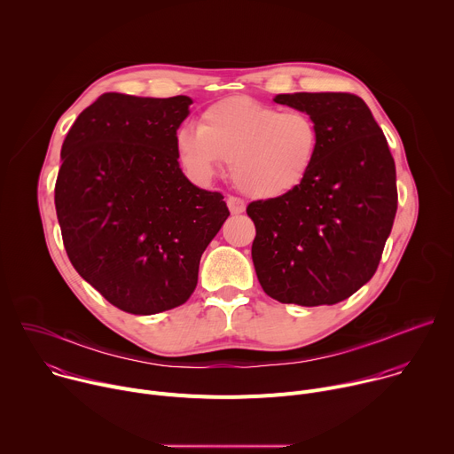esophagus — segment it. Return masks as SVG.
Instances as JSON below:
<instances>
[{
    "mask_svg": "<svg viewBox=\"0 0 454 454\" xmlns=\"http://www.w3.org/2000/svg\"><path fill=\"white\" fill-rule=\"evenodd\" d=\"M226 205H228V208H230V212L233 215H239V214H242L246 210V203L242 200H239V198H233V196H230L226 200Z\"/></svg>",
    "mask_w": 454,
    "mask_h": 454,
    "instance_id": "esophagus-1",
    "label": "esophagus"
}]
</instances>
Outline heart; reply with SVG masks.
<instances>
[{"instance_id":"obj_1","label":"heart","mask_w":454,"mask_h":454,"mask_svg":"<svg viewBox=\"0 0 454 454\" xmlns=\"http://www.w3.org/2000/svg\"><path fill=\"white\" fill-rule=\"evenodd\" d=\"M319 140L317 123L307 113L237 95L208 106L200 129H179L174 144L193 179L212 181L231 163L235 184L249 198L280 200L312 172Z\"/></svg>"}]
</instances>
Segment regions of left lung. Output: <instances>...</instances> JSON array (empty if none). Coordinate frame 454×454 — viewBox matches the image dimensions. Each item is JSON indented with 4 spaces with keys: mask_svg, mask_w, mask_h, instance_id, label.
<instances>
[{
    "mask_svg": "<svg viewBox=\"0 0 454 454\" xmlns=\"http://www.w3.org/2000/svg\"><path fill=\"white\" fill-rule=\"evenodd\" d=\"M275 102L307 113L321 140L312 172L294 192L247 205L254 273L282 303L333 305L379 266L397 212L395 161L356 95L286 93Z\"/></svg>",
    "mask_w": 454,
    "mask_h": 454,
    "instance_id": "1",
    "label": "left lung"
}]
</instances>
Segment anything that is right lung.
<instances>
[{
    "label": "right lung",
    "instance_id": "add662e5",
    "mask_svg": "<svg viewBox=\"0 0 454 454\" xmlns=\"http://www.w3.org/2000/svg\"><path fill=\"white\" fill-rule=\"evenodd\" d=\"M192 98L104 93L60 149L55 210L77 273L109 303L158 314L184 303L230 212L188 181L176 133Z\"/></svg>",
    "mask_w": 454,
    "mask_h": 454
}]
</instances>
